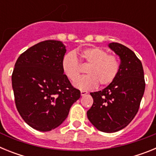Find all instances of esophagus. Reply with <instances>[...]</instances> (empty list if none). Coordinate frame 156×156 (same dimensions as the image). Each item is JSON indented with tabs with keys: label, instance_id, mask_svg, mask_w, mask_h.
<instances>
[{
	"label": "esophagus",
	"instance_id": "34e87169",
	"mask_svg": "<svg viewBox=\"0 0 156 156\" xmlns=\"http://www.w3.org/2000/svg\"><path fill=\"white\" fill-rule=\"evenodd\" d=\"M80 94H81V96H84V95H86L87 94V92L85 91V90H81Z\"/></svg>",
	"mask_w": 156,
	"mask_h": 156
}]
</instances>
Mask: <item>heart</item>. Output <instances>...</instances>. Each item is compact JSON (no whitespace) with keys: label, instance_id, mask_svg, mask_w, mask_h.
Wrapping results in <instances>:
<instances>
[{"label":"heart","instance_id":"obj_1","mask_svg":"<svg viewBox=\"0 0 156 156\" xmlns=\"http://www.w3.org/2000/svg\"><path fill=\"white\" fill-rule=\"evenodd\" d=\"M80 55L85 63L89 64L86 70L87 75L76 80L80 73V65L76 54L69 52L62 59L63 73L70 81H74L75 87L82 90L94 89L98 85L107 86L116 77L119 69L118 59L108 55V51L99 47L85 48L81 51Z\"/></svg>","mask_w":156,"mask_h":156}]
</instances>
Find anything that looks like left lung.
I'll list each match as a JSON object with an SVG mask.
<instances>
[{
    "mask_svg": "<svg viewBox=\"0 0 156 156\" xmlns=\"http://www.w3.org/2000/svg\"><path fill=\"white\" fill-rule=\"evenodd\" d=\"M108 48L120 59L116 77L102 90L92 92L91 108L87 112L94 126L105 133L126 127L138 112L145 88L141 62L124 45L110 43Z\"/></svg>",
    "mask_w": 156,
    "mask_h": 156,
    "instance_id": "left-lung-1",
    "label": "left lung"
}]
</instances>
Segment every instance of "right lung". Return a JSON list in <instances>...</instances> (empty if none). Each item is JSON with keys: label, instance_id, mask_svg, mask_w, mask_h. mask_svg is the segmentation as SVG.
Here are the masks:
<instances>
[{"label": "right lung", "instance_id": "add662e5", "mask_svg": "<svg viewBox=\"0 0 156 156\" xmlns=\"http://www.w3.org/2000/svg\"><path fill=\"white\" fill-rule=\"evenodd\" d=\"M66 52L62 41H42L23 52L15 65L12 82L16 108L25 122L40 131L60 126L80 98L62 69Z\"/></svg>", "mask_w": 156, "mask_h": 156}]
</instances>
